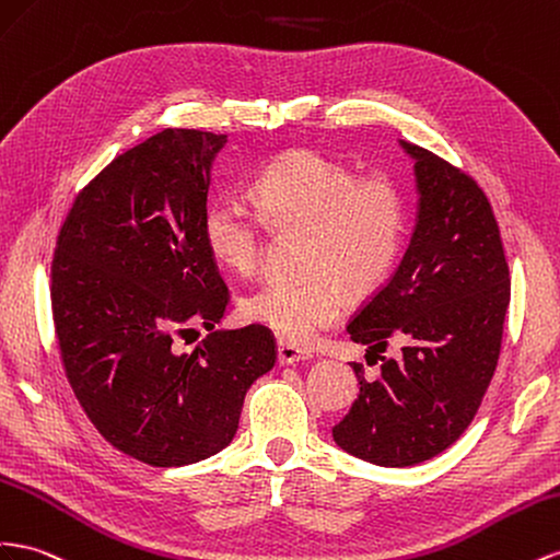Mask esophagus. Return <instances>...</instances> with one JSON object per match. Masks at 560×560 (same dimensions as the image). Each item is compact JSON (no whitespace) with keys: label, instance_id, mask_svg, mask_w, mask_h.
I'll use <instances>...</instances> for the list:
<instances>
[{"label":"esophagus","instance_id":"34e87169","mask_svg":"<svg viewBox=\"0 0 560 560\" xmlns=\"http://www.w3.org/2000/svg\"><path fill=\"white\" fill-rule=\"evenodd\" d=\"M313 353L301 349V346H294L290 341H278V362L280 365H296L301 360H311Z\"/></svg>","mask_w":560,"mask_h":560}]
</instances>
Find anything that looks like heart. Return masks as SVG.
Wrapping results in <instances>:
<instances>
[{
    "label": "heart",
    "mask_w": 560,
    "mask_h": 560,
    "mask_svg": "<svg viewBox=\"0 0 560 560\" xmlns=\"http://www.w3.org/2000/svg\"><path fill=\"white\" fill-rule=\"evenodd\" d=\"M252 207L214 198L202 235L214 259L237 276L259 268L268 225L306 231L299 280H268L240 299L245 320L273 329L282 341L306 343L346 313V285L370 294L396 268L405 243L402 186L386 172L355 174L349 162L317 148L278 155L252 180Z\"/></svg>",
    "instance_id": "obj_1"
}]
</instances>
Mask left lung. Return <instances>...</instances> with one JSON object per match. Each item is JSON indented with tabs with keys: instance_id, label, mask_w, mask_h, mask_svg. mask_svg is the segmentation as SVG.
Returning <instances> with one entry per match:
<instances>
[{
	"instance_id": "left-lung-1",
	"label": "left lung",
	"mask_w": 560,
	"mask_h": 560,
	"mask_svg": "<svg viewBox=\"0 0 560 560\" xmlns=\"http://www.w3.org/2000/svg\"><path fill=\"white\" fill-rule=\"evenodd\" d=\"M417 164L419 221L393 278L349 323V337L402 358H382L360 382L331 435L351 455L380 466H412L441 455L471 424L502 351L511 299L500 223L474 176L402 141ZM368 351V355L372 353Z\"/></svg>"
}]
</instances>
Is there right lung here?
Segmentation results:
<instances>
[{"label":"right lung","instance_id":"obj_1","mask_svg":"<svg viewBox=\"0 0 560 560\" xmlns=\"http://www.w3.org/2000/svg\"><path fill=\"white\" fill-rule=\"evenodd\" d=\"M223 143L200 129L150 136L74 195L56 237L51 315L74 398L105 441L150 466L229 445L245 393L278 360L264 325L214 331L231 292L202 214ZM198 326L210 335L184 354L177 341Z\"/></svg>","mask_w":560,"mask_h":560}]
</instances>
